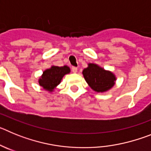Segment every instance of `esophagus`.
Masks as SVG:
<instances>
[{
  "instance_id": "obj_1",
  "label": "esophagus",
  "mask_w": 151,
  "mask_h": 151,
  "mask_svg": "<svg viewBox=\"0 0 151 151\" xmlns=\"http://www.w3.org/2000/svg\"><path fill=\"white\" fill-rule=\"evenodd\" d=\"M72 71H73V73H76L77 72V67H76V66H73L72 67Z\"/></svg>"
}]
</instances>
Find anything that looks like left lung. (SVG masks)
Instances as JSON below:
<instances>
[{"label":"left lung","instance_id":"obj_1","mask_svg":"<svg viewBox=\"0 0 151 151\" xmlns=\"http://www.w3.org/2000/svg\"><path fill=\"white\" fill-rule=\"evenodd\" d=\"M85 81L89 86L97 92H105L115 84V76L94 63H89L88 67L82 72Z\"/></svg>","mask_w":151,"mask_h":151}]
</instances>
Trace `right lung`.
<instances>
[{"label":"right lung","instance_id":"obj_1","mask_svg":"<svg viewBox=\"0 0 151 151\" xmlns=\"http://www.w3.org/2000/svg\"><path fill=\"white\" fill-rule=\"evenodd\" d=\"M70 72V69L68 66H51V68L46 69L43 75L40 78L39 85L44 89L49 91H52L56 86L59 85L61 79L66 74Z\"/></svg>","mask_w":151,"mask_h":151}]
</instances>
